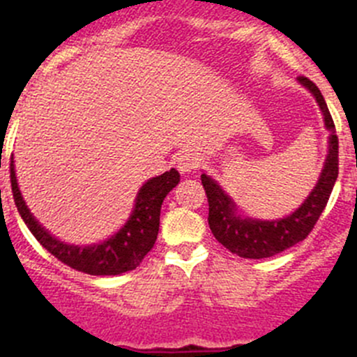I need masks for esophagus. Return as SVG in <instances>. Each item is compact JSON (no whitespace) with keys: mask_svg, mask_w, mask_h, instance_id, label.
Here are the masks:
<instances>
[{"mask_svg":"<svg viewBox=\"0 0 357 357\" xmlns=\"http://www.w3.org/2000/svg\"><path fill=\"white\" fill-rule=\"evenodd\" d=\"M175 165L182 174H189V172L197 170L201 167V156L197 153L187 151V153H180L175 160Z\"/></svg>","mask_w":357,"mask_h":357,"instance_id":"34e87169","label":"esophagus"}]
</instances>
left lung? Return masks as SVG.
<instances>
[{"label":"left lung","mask_w":357,"mask_h":357,"mask_svg":"<svg viewBox=\"0 0 357 357\" xmlns=\"http://www.w3.org/2000/svg\"><path fill=\"white\" fill-rule=\"evenodd\" d=\"M301 84L313 94L325 119L326 130H330L328 154L319 174L318 182L310 196L294 213L280 220H256L237 215V206L229 194L216 183V180L203 174L201 182L208 196V223L216 241L225 245L230 252L249 259H263L278 255L304 241L314 229L319 215L325 209L332 194L335 180L339 177V137L335 134L332 115L325 99L307 77H297Z\"/></svg>","instance_id":"left-lung-1"}]
</instances>
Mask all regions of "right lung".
Returning a JSON list of instances; mask_svg holds the SVG:
<instances>
[{
    "mask_svg": "<svg viewBox=\"0 0 357 357\" xmlns=\"http://www.w3.org/2000/svg\"><path fill=\"white\" fill-rule=\"evenodd\" d=\"M10 178H12V192L18 213L46 251H50L54 258L67 266L82 273L120 275L135 270L153 249L160 230L161 204L167 194L180 182V174L172 168L163 175L149 178L137 192L134 211L127 223L105 242L93 245L65 244L44 230V227L39 225L38 220L25 206L15 177L13 163L10 165Z\"/></svg>",
    "mask_w": 357,
    "mask_h": 357,
    "instance_id": "1",
    "label": "right lung"
}]
</instances>
